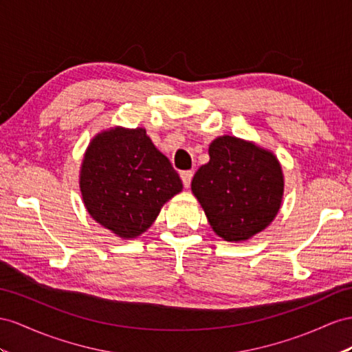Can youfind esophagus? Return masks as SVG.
<instances>
[{
    "label": "esophagus",
    "mask_w": 352,
    "mask_h": 352,
    "mask_svg": "<svg viewBox=\"0 0 352 352\" xmlns=\"http://www.w3.org/2000/svg\"><path fill=\"white\" fill-rule=\"evenodd\" d=\"M182 182L184 184V187H190V183H192V177H193V173L192 170H183L182 174Z\"/></svg>",
    "instance_id": "obj_1"
}]
</instances>
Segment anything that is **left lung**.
Segmentation results:
<instances>
[{
  "instance_id": "1",
  "label": "left lung",
  "mask_w": 352,
  "mask_h": 352,
  "mask_svg": "<svg viewBox=\"0 0 352 352\" xmlns=\"http://www.w3.org/2000/svg\"><path fill=\"white\" fill-rule=\"evenodd\" d=\"M212 230L224 241L262 232L281 206L284 178L272 153L224 135L210 146V162L192 179Z\"/></svg>"
}]
</instances>
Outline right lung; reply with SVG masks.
<instances>
[{
	"mask_svg": "<svg viewBox=\"0 0 352 352\" xmlns=\"http://www.w3.org/2000/svg\"><path fill=\"white\" fill-rule=\"evenodd\" d=\"M80 188L89 214L120 238L146 232L183 183L146 129L114 128L86 150Z\"/></svg>",
	"mask_w": 352,
	"mask_h": 352,
	"instance_id": "obj_1",
	"label": "right lung"
}]
</instances>
